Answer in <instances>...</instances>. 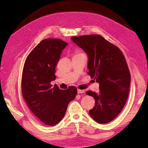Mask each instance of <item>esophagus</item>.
<instances>
[{
  "instance_id": "obj_1",
  "label": "esophagus",
  "mask_w": 148,
  "mask_h": 148,
  "mask_svg": "<svg viewBox=\"0 0 148 148\" xmlns=\"http://www.w3.org/2000/svg\"><path fill=\"white\" fill-rule=\"evenodd\" d=\"M84 93V91L83 90H79L78 89L77 90V93L79 94V93Z\"/></svg>"
}]
</instances>
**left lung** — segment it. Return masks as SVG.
<instances>
[{"mask_svg":"<svg viewBox=\"0 0 148 148\" xmlns=\"http://www.w3.org/2000/svg\"><path fill=\"white\" fill-rule=\"evenodd\" d=\"M71 39L88 56V72L99 83V92L87 91L95 106L89 114L99 123H107L117 116L127 102L130 73L126 60L117 46L100 35L72 37Z\"/></svg>","mask_w":148,"mask_h":148,"instance_id":"1","label":"left lung"}]
</instances>
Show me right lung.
<instances>
[{"label":"right lung","instance_id":"1","mask_svg":"<svg viewBox=\"0 0 148 148\" xmlns=\"http://www.w3.org/2000/svg\"><path fill=\"white\" fill-rule=\"evenodd\" d=\"M67 43L60 39L40 41L26 58L21 78L24 100L34 114L46 125H56L64 117L69 103L77 88L62 90L50 83L56 79L55 68Z\"/></svg>","mask_w":148,"mask_h":148}]
</instances>
